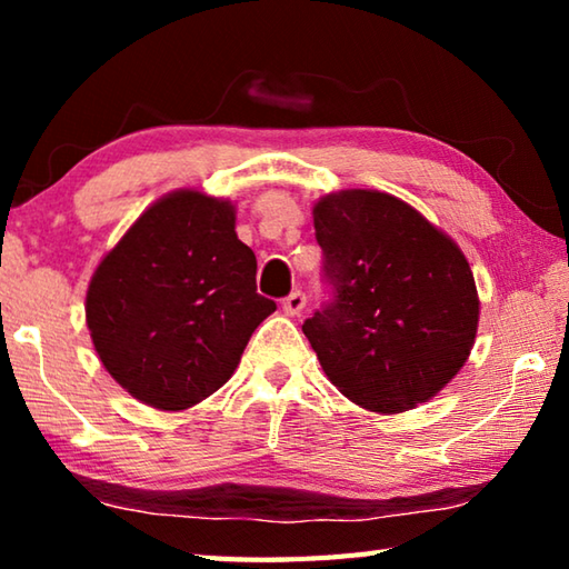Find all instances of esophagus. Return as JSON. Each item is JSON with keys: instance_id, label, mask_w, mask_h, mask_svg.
<instances>
[{"instance_id": "1", "label": "esophagus", "mask_w": 569, "mask_h": 569, "mask_svg": "<svg viewBox=\"0 0 569 569\" xmlns=\"http://www.w3.org/2000/svg\"><path fill=\"white\" fill-rule=\"evenodd\" d=\"M306 308V293L303 291H293V293H288L286 298H283V311L288 313V316H298Z\"/></svg>"}]
</instances>
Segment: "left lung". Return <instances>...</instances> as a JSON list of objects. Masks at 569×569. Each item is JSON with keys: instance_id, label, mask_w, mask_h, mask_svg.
Instances as JSON below:
<instances>
[{"instance_id": "1", "label": "left lung", "mask_w": 569, "mask_h": 569, "mask_svg": "<svg viewBox=\"0 0 569 569\" xmlns=\"http://www.w3.org/2000/svg\"><path fill=\"white\" fill-rule=\"evenodd\" d=\"M329 298L303 321L326 377L363 409L399 413L457 377L477 336L475 276L403 200L341 190L313 208Z\"/></svg>"}]
</instances>
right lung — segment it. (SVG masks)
I'll use <instances>...</instances> for the list:
<instances>
[{"instance_id": "add662e5", "label": "right lung", "mask_w": 569, "mask_h": 569, "mask_svg": "<svg viewBox=\"0 0 569 569\" xmlns=\"http://www.w3.org/2000/svg\"><path fill=\"white\" fill-rule=\"evenodd\" d=\"M276 301L256 293V253L228 200L178 190L158 200L94 271L88 329L134 399L180 411L218 391Z\"/></svg>"}]
</instances>
